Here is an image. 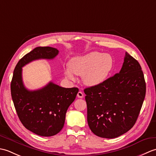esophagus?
<instances>
[{
	"instance_id": "obj_1",
	"label": "esophagus",
	"mask_w": 156,
	"mask_h": 156,
	"mask_svg": "<svg viewBox=\"0 0 156 156\" xmlns=\"http://www.w3.org/2000/svg\"><path fill=\"white\" fill-rule=\"evenodd\" d=\"M77 97H78V98H83L84 94H83V93H82V92L81 91H79V92H78V94H77Z\"/></svg>"
}]
</instances>
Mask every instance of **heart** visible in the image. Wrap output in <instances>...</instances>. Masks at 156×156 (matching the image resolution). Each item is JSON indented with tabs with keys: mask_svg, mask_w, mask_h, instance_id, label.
<instances>
[{
	"mask_svg": "<svg viewBox=\"0 0 156 156\" xmlns=\"http://www.w3.org/2000/svg\"><path fill=\"white\" fill-rule=\"evenodd\" d=\"M114 60L108 54L92 51L71 59L69 66L64 69L66 77L75 80V74L83 76V82L90 87L100 85L107 80L112 71Z\"/></svg>",
	"mask_w": 156,
	"mask_h": 156,
	"instance_id": "heart-1",
	"label": "heart"
}]
</instances>
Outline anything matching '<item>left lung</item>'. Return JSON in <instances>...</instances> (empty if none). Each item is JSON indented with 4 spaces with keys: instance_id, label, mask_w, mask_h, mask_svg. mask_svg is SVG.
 <instances>
[{
    "instance_id": "left-lung-1",
    "label": "left lung",
    "mask_w": 156,
    "mask_h": 156,
    "mask_svg": "<svg viewBox=\"0 0 156 156\" xmlns=\"http://www.w3.org/2000/svg\"><path fill=\"white\" fill-rule=\"evenodd\" d=\"M84 92L90 130L98 137L112 139L133 127L144 101L146 85L140 64L126 52L119 73Z\"/></svg>"
}]
</instances>
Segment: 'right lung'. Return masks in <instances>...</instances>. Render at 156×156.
<instances>
[{
    "mask_svg": "<svg viewBox=\"0 0 156 156\" xmlns=\"http://www.w3.org/2000/svg\"><path fill=\"white\" fill-rule=\"evenodd\" d=\"M58 53L51 47L33 49L16 65L11 84V97L20 121L28 130L43 137L53 136L62 130L66 111L75 100L78 88H63L49 82L38 90H27L23 84L22 68L37 59H54Z\"/></svg>",
    "mask_w": 156,
    "mask_h": 156,
    "instance_id": "right-lung-1",
    "label": "right lung"
}]
</instances>
